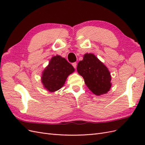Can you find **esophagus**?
I'll return each mask as SVG.
<instances>
[{"label":"esophagus","instance_id":"obj_1","mask_svg":"<svg viewBox=\"0 0 145 145\" xmlns=\"http://www.w3.org/2000/svg\"><path fill=\"white\" fill-rule=\"evenodd\" d=\"M72 66H73L74 68H76V67H77V63H76V62L73 63H72Z\"/></svg>","mask_w":145,"mask_h":145}]
</instances>
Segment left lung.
I'll use <instances>...</instances> for the list:
<instances>
[{"label": "left lung", "instance_id": "8db88e82", "mask_svg": "<svg viewBox=\"0 0 145 145\" xmlns=\"http://www.w3.org/2000/svg\"><path fill=\"white\" fill-rule=\"evenodd\" d=\"M77 70L89 90L97 95L106 94L112 86L111 76L103 62L91 53H86L78 63Z\"/></svg>", "mask_w": 145, "mask_h": 145}]
</instances>
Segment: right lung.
I'll return each instance as SVG.
<instances>
[{
	"label": "right lung",
	"mask_w": 145,
	"mask_h": 145,
	"mask_svg": "<svg viewBox=\"0 0 145 145\" xmlns=\"http://www.w3.org/2000/svg\"><path fill=\"white\" fill-rule=\"evenodd\" d=\"M74 71V67L65 58L59 55L53 56L42 72L41 81L43 88L50 93L57 91Z\"/></svg>",
	"instance_id": "obj_1"
}]
</instances>
